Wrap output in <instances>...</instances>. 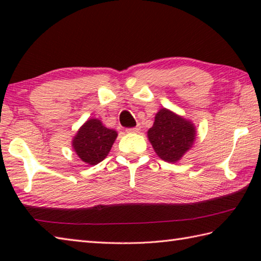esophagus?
<instances>
[{"label":"esophagus","mask_w":261,"mask_h":261,"mask_svg":"<svg viewBox=\"0 0 261 261\" xmlns=\"http://www.w3.org/2000/svg\"><path fill=\"white\" fill-rule=\"evenodd\" d=\"M140 130V126H134V127H129V129H126L127 132H134V134H137V132H139Z\"/></svg>","instance_id":"obj_1"}]
</instances>
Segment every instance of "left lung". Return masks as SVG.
Instances as JSON below:
<instances>
[{
    "label": "left lung",
    "instance_id": "left-lung-1",
    "mask_svg": "<svg viewBox=\"0 0 261 261\" xmlns=\"http://www.w3.org/2000/svg\"><path fill=\"white\" fill-rule=\"evenodd\" d=\"M148 139L162 160L176 162L192 146L196 131L191 122L166 108L160 109L148 130Z\"/></svg>",
    "mask_w": 261,
    "mask_h": 261
}]
</instances>
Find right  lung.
<instances>
[{
	"mask_svg": "<svg viewBox=\"0 0 261 261\" xmlns=\"http://www.w3.org/2000/svg\"><path fill=\"white\" fill-rule=\"evenodd\" d=\"M116 137V131L107 129L96 118H91L77 132L72 146L84 162L96 165L108 155Z\"/></svg>",
	"mask_w": 261,
	"mask_h": 261,
	"instance_id": "right-lung-1",
	"label": "right lung"
}]
</instances>
